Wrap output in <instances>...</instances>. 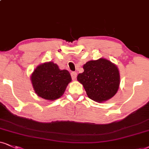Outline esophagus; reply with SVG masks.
<instances>
[{"mask_svg": "<svg viewBox=\"0 0 149 149\" xmlns=\"http://www.w3.org/2000/svg\"><path fill=\"white\" fill-rule=\"evenodd\" d=\"M77 75V72H71V77H72V79L73 80L76 79Z\"/></svg>", "mask_w": 149, "mask_h": 149, "instance_id": "esophagus-1", "label": "esophagus"}]
</instances>
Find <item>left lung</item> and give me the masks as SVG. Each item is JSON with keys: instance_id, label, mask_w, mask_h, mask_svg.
<instances>
[{"instance_id": "obj_1", "label": "left lung", "mask_w": 149, "mask_h": 149, "mask_svg": "<svg viewBox=\"0 0 149 149\" xmlns=\"http://www.w3.org/2000/svg\"><path fill=\"white\" fill-rule=\"evenodd\" d=\"M83 68L84 72L78 74L77 80L83 84L90 99L102 102L116 94L120 78L115 64L105 58H100L90 61Z\"/></svg>"}]
</instances>
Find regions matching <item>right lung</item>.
Here are the masks:
<instances>
[{
	"instance_id": "obj_1",
	"label": "right lung",
	"mask_w": 149,
	"mask_h": 149,
	"mask_svg": "<svg viewBox=\"0 0 149 149\" xmlns=\"http://www.w3.org/2000/svg\"><path fill=\"white\" fill-rule=\"evenodd\" d=\"M31 80L38 96L45 100H54L63 95L72 78L67 70H61L56 64L48 62L36 68Z\"/></svg>"
}]
</instances>
